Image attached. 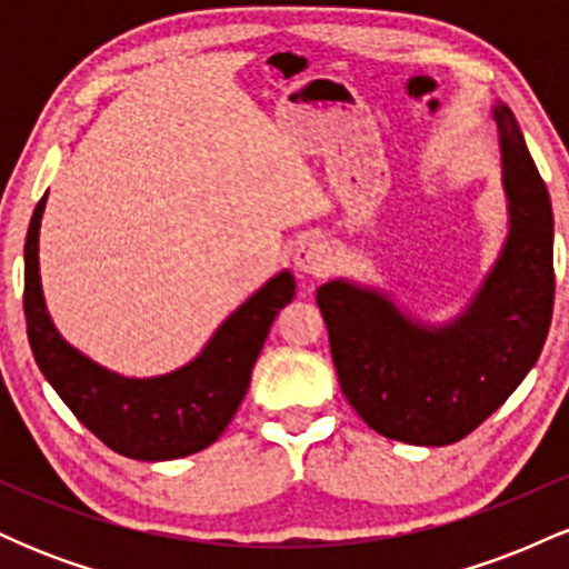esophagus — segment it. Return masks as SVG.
Returning a JSON list of instances; mask_svg holds the SVG:
<instances>
[{
    "label": "esophagus",
    "instance_id": "obj_1",
    "mask_svg": "<svg viewBox=\"0 0 569 569\" xmlns=\"http://www.w3.org/2000/svg\"><path fill=\"white\" fill-rule=\"evenodd\" d=\"M331 262L329 246L321 238H302L293 248V267H297L302 276H321L326 267Z\"/></svg>",
    "mask_w": 569,
    "mask_h": 569
}]
</instances>
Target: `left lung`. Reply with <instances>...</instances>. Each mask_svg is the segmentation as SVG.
Instances as JSON below:
<instances>
[{
    "instance_id": "obj_1",
    "label": "left lung",
    "mask_w": 569,
    "mask_h": 569,
    "mask_svg": "<svg viewBox=\"0 0 569 569\" xmlns=\"http://www.w3.org/2000/svg\"><path fill=\"white\" fill-rule=\"evenodd\" d=\"M508 234L457 316L430 323L390 291L335 278L318 289L339 388L371 430L447 447L502 407L543 350L553 312L548 189L506 103H495Z\"/></svg>"
}]
</instances>
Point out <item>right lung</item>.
Listing matches in <instances>:
<instances>
[{
	"instance_id": "1",
	"label": "right lung",
	"mask_w": 569,
	"mask_h": 569,
	"mask_svg": "<svg viewBox=\"0 0 569 569\" xmlns=\"http://www.w3.org/2000/svg\"><path fill=\"white\" fill-rule=\"evenodd\" d=\"M48 192L37 202L23 246L26 335L44 380L90 433L133 460H176L211 447L243 401L251 371L276 316L297 283L280 270L227 316L184 367L158 377H126L69 345L44 305L39 278V227Z\"/></svg>"
}]
</instances>
